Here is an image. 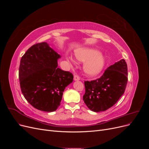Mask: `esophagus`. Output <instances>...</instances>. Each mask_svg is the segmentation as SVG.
Here are the masks:
<instances>
[{
	"mask_svg": "<svg viewBox=\"0 0 149 149\" xmlns=\"http://www.w3.org/2000/svg\"><path fill=\"white\" fill-rule=\"evenodd\" d=\"M80 79V78L79 77V76H78V75H74V81H79Z\"/></svg>",
	"mask_w": 149,
	"mask_h": 149,
	"instance_id": "1",
	"label": "esophagus"
}]
</instances>
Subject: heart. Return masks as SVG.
I'll use <instances>...</instances> for the list:
<instances>
[{
  "label": "heart",
  "mask_w": 149,
  "mask_h": 149,
  "mask_svg": "<svg viewBox=\"0 0 149 149\" xmlns=\"http://www.w3.org/2000/svg\"><path fill=\"white\" fill-rule=\"evenodd\" d=\"M75 56L79 61L84 63L83 70L89 76H95L100 74L106 63V57L101 53L98 49L94 48H84L75 51ZM71 64L74 63L71 57H67Z\"/></svg>",
  "instance_id": "obj_1"
}]
</instances>
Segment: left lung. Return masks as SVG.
Returning <instances> with one entry per match:
<instances>
[{"label": "left lung", "instance_id": "left-lung-1", "mask_svg": "<svg viewBox=\"0 0 149 149\" xmlns=\"http://www.w3.org/2000/svg\"><path fill=\"white\" fill-rule=\"evenodd\" d=\"M127 83V66L122 59L108 67L101 78L84 81L83 101L90 110L104 111L113 106L124 94Z\"/></svg>", "mask_w": 149, "mask_h": 149}]
</instances>
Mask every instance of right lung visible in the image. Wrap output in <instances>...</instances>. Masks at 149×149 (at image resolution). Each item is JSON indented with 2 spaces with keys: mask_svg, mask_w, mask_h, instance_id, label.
Instances as JSON below:
<instances>
[{
  "mask_svg": "<svg viewBox=\"0 0 149 149\" xmlns=\"http://www.w3.org/2000/svg\"><path fill=\"white\" fill-rule=\"evenodd\" d=\"M61 56L46 42L33 45L22 57L19 77L22 94L38 110L53 112L60 105L63 93L73 75L58 68Z\"/></svg>",
  "mask_w": 149,
  "mask_h": 149,
  "instance_id": "add662e5",
  "label": "right lung"
}]
</instances>
